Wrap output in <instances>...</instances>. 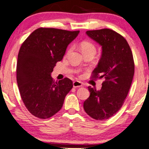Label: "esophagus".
Here are the masks:
<instances>
[{"label": "esophagus", "mask_w": 149, "mask_h": 149, "mask_svg": "<svg viewBox=\"0 0 149 149\" xmlns=\"http://www.w3.org/2000/svg\"><path fill=\"white\" fill-rule=\"evenodd\" d=\"M73 86L74 88L82 87V83L81 82H79V81H75V82H73Z\"/></svg>", "instance_id": "1"}]
</instances>
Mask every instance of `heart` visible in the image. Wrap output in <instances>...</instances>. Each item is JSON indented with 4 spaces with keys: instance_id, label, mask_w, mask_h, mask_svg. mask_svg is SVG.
<instances>
[{
    "instance_id": "heart-1",
    "label": "heart",
    "mask_w": 149,
    "mask_h": 149,
    "mask_svg": "<svg viewBox=\"0 0 149 149\" xmlns=\"http://www.w3.org/2000/svg\"><path fill=\"white\" fill-rule=\"evenodd\" d=\"M80 49L82 53L86 52H90V51H93L95 52V46L89 42H83L80 45Z\"/></svg>"
}]
</instances>
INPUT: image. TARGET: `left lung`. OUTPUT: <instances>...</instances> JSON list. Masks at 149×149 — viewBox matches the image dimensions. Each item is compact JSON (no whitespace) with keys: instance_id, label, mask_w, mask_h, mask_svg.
Segmentation results:
<instances>
[{"instance_id":"obj_1","label":"left lung","mask_w":149,"mask_h":149,"mask_svg":"<svg viewBox=\"0 0 149 149\" xmlns=\"http://www.w3.org/2000/svg\"><path fill=\"white\" fill-rule=\"evenodd\" d=\"M86 33L102 47L101 58L92 78L105 80L99 91L88 86L90 95L83 107L92 118L105 120L120 110L127 96L134 75L133 54L126 39L113 30H93Z\"/></svg>"}]
</instances>
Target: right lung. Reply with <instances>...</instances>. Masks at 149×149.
<instances>
[{
  "label": "right lung",
  "mask_w": 149,
  "mask_h": 149,
  "mask_svg": "<svg viewBox=\"0 0 149 149\" xmlns=\"http://www.w3.org/2000/svg\"><path fill=\"white\" fill-rule=\"evenodd\" d=\"M79 33L41 27L22 44L17 62V83L22 101L33 116L46 119L61 109L73 82L67 78L54 82L51 74Z\"/></svg>",
  "instance_id": "right-lung-1"
}]
</instances>
